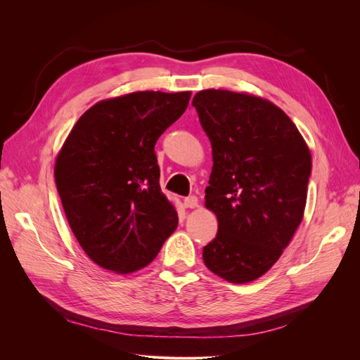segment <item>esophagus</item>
Returning <instances> with one entry per match:
<instances>
[{
  "label": "esophagus",
  "mask_w": 360,
  "mask_h": 360,
  "mask_svg": "<svg viewBox=\"0 0 360 360\" xmlns=\"http://www.w3.org/2000/svg\"><path fill=\"white\" fill-rule=\"evenodd\" d=\"M184 207H186V209H195V207H198V198L197 197H188V198H184Z\"/></svg>",
  "instance_id": "34e87169"
}]
</instances>
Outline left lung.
<instances>
[{
  "mask_svg": "<svg viewBox=\"0 0 360 360\" xmlns=\"http://www.w3.org/2000/svg\"><path fill=\"white\" fill-rule=\"evenodd\" d=\"M192 105L212 143L204 205L219 224L204 264L246 284L271 269L303 219L309 148L291 118L259 96L209 89Z\"/></svg>",
  "mask_w": 360,
  "mask_h": 360,
  "instance_id": "8db88e82",
  "label": "left lung"
}]
</instances>
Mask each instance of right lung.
Masks as SVG:
<instances>
[{
    "label": "right lung",
    "mask_w": 360,
    "mask_h": 360,
    "mask_svg": "<svg viewBox=\"0 0 360 360\" xmlns=\"http://www.w3.org/2000/svg\"><path fill=\"white\" fill-rule=\"evenodd\" d=\"M191 91H135L86 110L56 159V184L76 240L118 275L148 266L176 231L160 191L158 138L186 111Z\"/></svg>",
    "instance_id": "obj_1"
}]
</instances>
